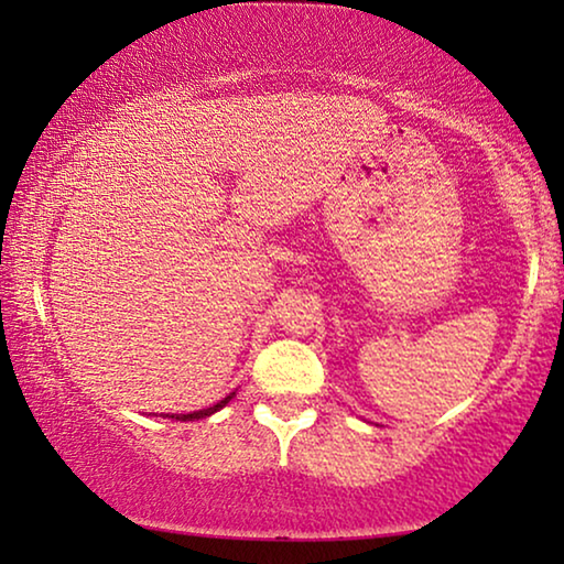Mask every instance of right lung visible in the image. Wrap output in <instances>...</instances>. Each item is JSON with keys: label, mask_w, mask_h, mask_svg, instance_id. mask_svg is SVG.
I'll list each match as a JSON object with an SVG mask.
<instances>
[{"label": "right lung", "mask_w": 564, "mask_h": 564, "mask_svg": "<svg viewBox=\"0 0 564 564\" xmlns=\"http://www.w3.org/2000/svg\"><path fill=\"white\" fill-rule=\"evenodd\" d=\"M234 398V393L228 395V398H224L221 403H216V405H212V408H204V410H194V413H184V415H166V417H176V420H198V417H208L212 413H216V410H221L228 400Z\"/></svg>", "instance_id": "add662e5"}]
</instances>
